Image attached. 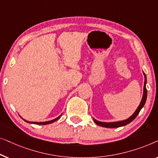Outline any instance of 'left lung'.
<instances>
[{
	"label": "left lung",
	"instance_id": "8db88e82",
	"mask_svg": "<svg viewBox=\"0 0 158 158\" xmlns=\"http://www.w3.org/2000/svg\"><path fill=\"white\" fill-rule=\"evenodd\" d=\"M144 75H145V83H144V92H143V99H142L140 104L138 106V107L136 110V111L134 112L132 116L129 117L128 119H125V120L123 121H119V122H115V123H102V122H99L96 120V119H94V123H96L97 125L103 127H107V128H116V127H123L124 125H127V124L130 123L131 122L133 121L135 119V117H136L137 115H138L139 112H140L142 108L143 107L144 105H145L146 99H147V96H148V92H147L146 89V83H147V79H146V75L145 73H144Z\"/></svg>",
	"mask_w": 158,
	"mask_h": 158
}]
</instances>
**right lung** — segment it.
Listing matches in <instances>:
<instances>
[{
    "mask_svg": "<svg viewBox=\"0 0 158 158\" xmlns=\"http://www.w3.org/2000/svg\"><path fill=\"white\" fill-rule=\"evenodd\" d=\"M61 114L60 115L59 117H58L57 118L53 119V120L48 121V122H44V123H37V122H28V121L25 120V119H24V120H25V121L26 122V123H32V124H41V125H44V124H51V123H54L55 121L58 120V119H59L60 118V117H61Z\"/></svg>",
    "mask_w": 158,
    "mask_h": 158,
    "instance_id": "obj_1",
    "label": "right lung"
}]
</instances>
